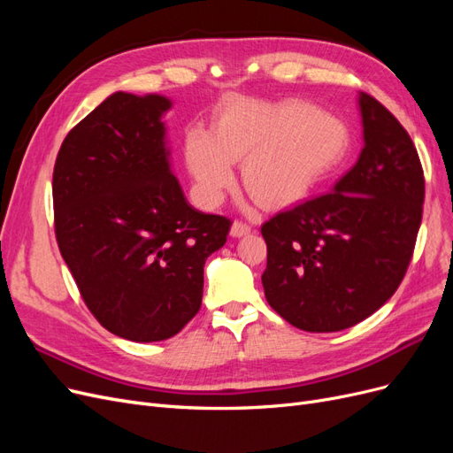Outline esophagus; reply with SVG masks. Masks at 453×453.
Here are the masks:
<instances>
[{
    "instance_id": "esophagus-1",
    "label": "esophagus",
    "mask_w": 453,
    "mask_h": 453,
    "mask_svg": "<svg viewBox=\"0 0 453 453\" xmlns=\"http://www.w3.org/2000/svg\"><path fill=\"white\" fill-rule=\"evenodd\" d=\"M251 232V225H248V223H243V221H234L232 223V228H230V234L234 236V238H240V236H245V234H250Z\"/></svg>"
}]
</instances>
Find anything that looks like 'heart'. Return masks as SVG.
I'll return each instance as SVG.
<instances>
[{
	"label": "heart",
	"mask_w": 453,
	"mask_h": 453,
	"mask_svg": "<svg viewBox=\"0 0 453 453\" xmlns=\"http://www.w3.org/2000/svg\"><path fill=\"white\" fill-rule=\"evenodd\" d=\"M342 120L300 100H232L219 111L213 132L187 134L185 158L203 205H215L234 183L242 163L243 185L265 205L303 200L331 175L348 150Z\"/></svg>",
	"instance_id": "obj_1"
}]
</instances>
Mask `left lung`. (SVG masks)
Listing matches in <instances>:
<instances>
[{
  "label": "left lung",
  "mask_w": 453,
  "mask_h": 453,
  "mask_svg": "<svg viewBox=\"0 0 453 453\" xmlns=\"http://www.w3.org/2000/svg\"><path fill=\"white\" fill-rule=\"evenodd\" d=\"M365 147L328 195L260 226L268 248V304L306 333L349 328L381 308L412 260L425 177L404 127L372 96H359Z\"/></svg>",
  "instance_id": "obj_1"
}]
</instances>
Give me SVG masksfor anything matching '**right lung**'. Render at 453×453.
<instances>
[{
  "instance_id": "add662e5",
  "label": "right lung",
  "mask_w": 453,
  "mask_h": 453,
  "mask_svg": "<svg viewBox=\"0 0 453 453\" xmlns=\"http://www.w3.org/2000/svg\"><path fill=\"white\" fill-rule=\"evenodd\" d=\"M158 94L115 92L70 130L52 173L54 234L87 308L120 338L177 334L232 221L195 210L170 170Z\"/></svg>"
}]
</instances>
